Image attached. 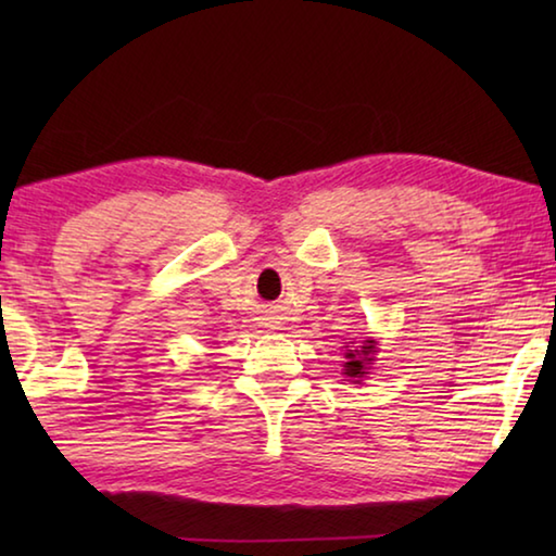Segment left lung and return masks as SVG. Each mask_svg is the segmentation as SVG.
<instances>
[{"instance_id": "1", "label": "left lung", "mask_w": 556, "mask_h": 556, "mask_svg": "<svg viewBox=\"0 0 556 556\" xmlns=\"http://www.w3.org/2000/svg\"><path fill=\"white\" fill-rule=\"evenodd\" d=\"M348 353H345V375L348 378H353V382H361V378L368 375V365L372 361V353H375V341H363V345L351 348L345 345Z\"/></svg>"}]
</instances>
